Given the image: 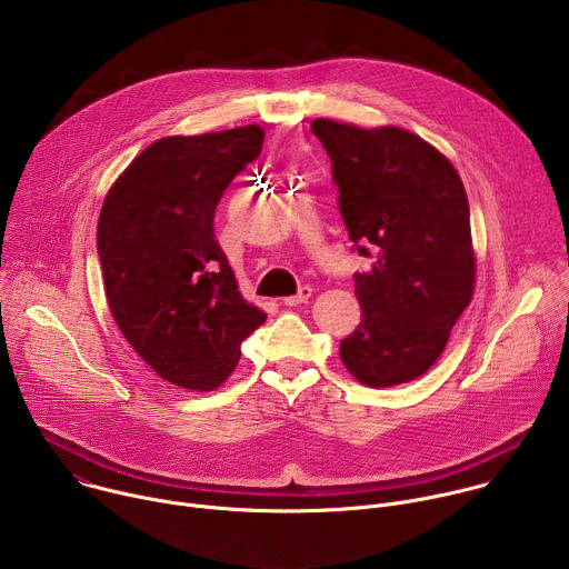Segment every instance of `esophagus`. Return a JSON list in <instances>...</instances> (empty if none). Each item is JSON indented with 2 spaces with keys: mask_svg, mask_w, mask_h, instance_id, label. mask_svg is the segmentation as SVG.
<instances>
[{
  "mask_svg": "<svg viewBox=\"0 0 569 569\" xmlns=\"http://www.w3.org/2000/svg\"><path fill=\"white\" fill-rule=\"evenodd\" d=\"M310 295H312V288H310V286H301L299 292L292 295V297H286L283 303H286V306H299V303H306V301L310 299Z\"/></svg>",
  "mask_w": 569,
  "mask_h": 569,
  "instance_id": "34e87169",
  "label": "esophagus"
}]
</instances>
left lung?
<instances>
[{"label":"left lung","mask_w":569,"mask_h":569,"mask_svg":"<svg viewBox=\"0 0 569 569\" xmlns=\"http://www.w3.org/2000/svg\"><path fill=\"white\" fill-rule=\"evenodd\" d=\"M310 130L331 157L353 250L373 259L353 274L362 319L340 358L362 385L410 382L443 353L472 299L466 189L435 146L402 128L315 119Z\"/></svg>","instance_id":"8db88e82"}]
</instances>
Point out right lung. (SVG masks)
<instances>
[{
	"instance_id": "obj_1",
	"label": "right lung",
	"mask_w": 569,
	"mask_h": 569,
	"mask_svg": "<svg viewBox=\"0 0 569 569\" xmlns=\"http://www.w3.org/2000/svg\"><path fill=\"white\" fill-rule=\"evenodd\" d=\"M259 126L150 143L110 189L97 231L106 297L157 376L209 391L266 312L240 297L213 236L229 182L261 154Z\"/></svg>"
}]
</instances>
